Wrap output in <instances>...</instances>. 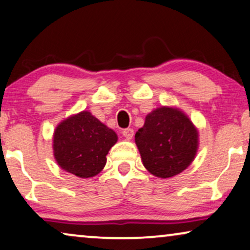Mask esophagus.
I'll return each mask as SVG.
<instances>
[{
	"instance_id": "1",
	"label": "esophagus",
	"mask_w": 250,
	"mask_h": 250,
	"mask_svg": "<svg viewBox=\"0 0 250 250\" xmlns=\"http://www.w3.org/2000/svg\"><path fill=\"white\" fill-rule=\"evenodd\" d=\"M133 129H131V128H126V129H125L124 131H122V135H124V137L125 138V139H131V138L133 137Z\"/></svg>"
}]
</instances>
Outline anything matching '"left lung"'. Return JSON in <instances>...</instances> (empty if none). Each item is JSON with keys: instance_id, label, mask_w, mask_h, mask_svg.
Instances as JSON below:
<instances>
[{"instance_id": "1", "label": "left lung", "mask_w": 250, "mask_h": 250, "mask_svg": "<svg viewBox=\"0 0 250 250\" xmlns=\"http://www.w3.org/2000/svg\"><path fill=\"white\" fill-rule=\"evenodd\" d=\"M135 141L145 168L156 177L169 178L194 161L199 131L181 109L163 105L146 115Z\"/></svg>"}]
</instances>
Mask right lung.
Segmentation results:
<instances>
[{"label": "right lung", "mask_w": 250, "mask_h": 250, "mask_svg": "<svg viewBox=\"0 0 250 250\" xmlns=\"http://www.w3.org/2000/svg\"><path fill=\"white\" fill-rule=\"evenodd\" d=\"M118 136L89 111L69 115L56 126L53 151L62 170L81 178L98 175L106 164V155Z\"/></svg>", "instance_id": "add662e5"}]
</instances>
